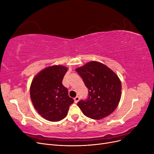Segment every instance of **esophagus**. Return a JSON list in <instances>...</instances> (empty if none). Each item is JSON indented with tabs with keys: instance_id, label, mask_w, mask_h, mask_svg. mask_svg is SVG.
I'll return each instance as SVG.
<instances>
[{
	"instance_id": "34e87169",
	"label": "esophagus",
	"mask_w": 154,
	"mask_h": 154,
	"mask_svg": "<svg viewBox=\"0 0 154 154\" xmlns=\"http://www.w3.org/2000/svg\"><path fill=\"white\" fill-rule=\"evenodd\" d=\"M74 102H75L76 103H77L78 102V101L80 100V97H79V96H76L75 97H74Z\"/></svg>"
}]
</instances>
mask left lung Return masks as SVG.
Listing matches in <instances>:
<instances>
[{"label":"left lung","mask_w":154,"mask_h":154,"mask_svg":"<svg viewBox=\"0 0 154 154\" xmlns=\"http://www.w3.org/2000/svg\"><path fill=\"white\" fill-rule=\"evenodd\" d=\"M88 89L87 99L78 106L87 117L101 119L112 113L122 96V83L116 74L105 65L96 61L76 69Z\"/></svg>","instance_id":"left-lung-1"}]
</instances>
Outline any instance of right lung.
I'll list each match as a JSON object with an SVG mask.
<instances>
[{"label":"right lung","mask_w":154,"mask_h":154,"mask_svg":"<svg viewBox=\"0 0 154 154\" xmlns=\"http://www.w3.org/2000/svg\"><path fill=\"white\" fill-rule=\"evenodd\" d=\"M63 66L46 67L36 74L30 87V97L38 113L50 122H59L67 115L74 100L62 84L67 71Z\"/></svg>","instance_id":"obj_1"}]
</instances>
